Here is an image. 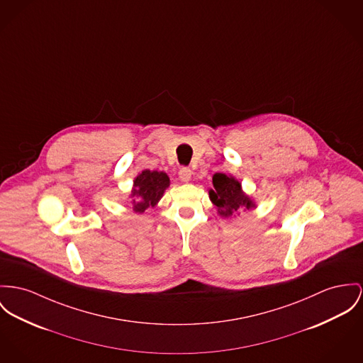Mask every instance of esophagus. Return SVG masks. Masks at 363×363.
Instances as JSON below:
<instances>
[{"instance_id":"esophagus-1","label":"esophagus","mask_w":363,"mask_h":363,"mask_svg":"<svg viewBox=\"0 0 363 363\" xmlns=\"http://www.w3.org/2000/svg\"><path fill=\"white\" fill-rule=\"evenodd\" d=\"M178 175H179V179H181L182 182H188V181H191V178H192V171H191V168L189 167L179 168Z\"/></svg>"}]
</instances>
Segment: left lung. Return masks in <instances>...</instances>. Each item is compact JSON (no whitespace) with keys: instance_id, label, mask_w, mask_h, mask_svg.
I'll use <instances>...</instances> for the list:
<instances>
[{"instance_id":"left-lung-1","label":"left lung","mask_w":363,"mask_h":363,"mask_svg":"<svg viewBox=\"0 0 363 363\" xmlns=\"http://www.w3.org/2000/svg\"><path fill=\"white\" fill-rule=\"evenodd\" d=\"M213 186L214 189H210L208 195L221 217L226 218L236 211L255 207V203L242 191L240 182L233 177L217 172L213 175Z\"/></svg>"}]
</instances>
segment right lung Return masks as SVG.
<instances>
[{
  "instance_id": "right-lung-1",
  "label": "right lung",
  "mask_w": 363,
  "mask_h": 363,
  "mask_svg": "<svg viewBox=\"0 0 363 363\" xmlns=\"http://www.w3.org/2000/svg\"><path fill=\"white\" fill-rule=\"evenodd\" d=\"M168 186L169 178L166 172L143 169L134 179V188L130 196L134 211L140 214L147 207H155Z\"/></svg>"
}]
</instances>
